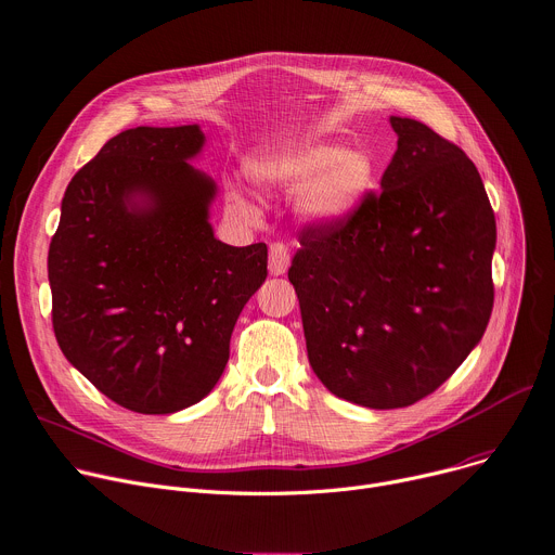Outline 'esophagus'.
<instances>
[{
  "instance_id": "esophagus-1",
  "label": "esophagus",
  "mask_w": 555,
  "mask_h": 555,
  "mask_svg": "<svg viewBox=\"0 0 555 555\" xmlns=\"http://www.w3.org/2000/svg\"><path fill=\"white\" fill-rule=\"evenodd\" d=\"M289 268V249L283 243L270 245V274L283 276Z\"/></svg>"
}]
</instances>
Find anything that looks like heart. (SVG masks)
Instances as JSON below:
<instances>
[{"label": "heart", "mask_w": 555, "mask_h": 555, "mask_svg": "<svg viewBox=\"0 0 555 555\" xmlns=\"http://www.w3.org/2000/svg\"><path fill=\"white\" fill-rule=\"evenodd\" d=\"M251 178L266 190L299 194V216L310 225H341L371 192L375 167L363 152L344 150L330 142H289L258 156ZM230 203L251 214V205L238 190H230Z\"/></svg>", "instance_id": "heart-1"}]
</instances>
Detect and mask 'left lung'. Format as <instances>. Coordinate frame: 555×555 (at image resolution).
<instances>
[{
	"instance_id": "left-lung-1",
	"label": "left lung",
	"mask_w": 555,
	"mask_h": 555,
	"mask_svg": "<svg viewBox=\"0 0 555 555\" xmlns=\"http://www.w3.org/2000/svg\"><path fill=\"white\" fill-rule=\"evenodd\" d=\"M397 152L341 225H310L287 272L308 359L346 401L390 411L444 384L493 310L495 216L457 144L390 116Z\"/></svg>"
}]
</instances>
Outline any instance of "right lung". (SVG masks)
<instances>
[{
  "label": "right lung",
  "mask_w": 555,
  "mask_h": 555,
  "mask_svg": "<svg viewBox=\"0 0 555 555\" xmlns=\"http://www.w3.org/2000/svg\"><path fill=\"white\" fill-rule=\"evenodd\" d=\"M198 125L111 138L62 198L49 247L53 330L111 401L171 415L211 392L236 319L268 276V247L214 236L216 182L190 165Z\"/></svg>",
  "instance_id": "add662e5"
}]
</instances>
